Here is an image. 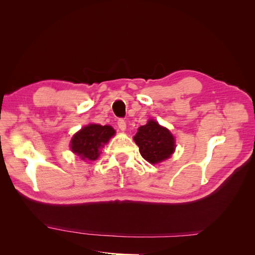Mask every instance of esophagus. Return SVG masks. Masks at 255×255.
<instances>
[{
  "label": "esophagus",
  "instance_id": "34e87169",
  "mask_svg": "<svg viewBox=\"0 0 255 255\" xmlns=\"http://www.w3.org/2000/svg\"><path fill=\"white\" fill-rule=\"evenodd\" d=\"M118 128L121 129V130H126L127 129V122L123 120V119H119L118 120Z\"/></svg>",
  "mask_w": 255,
  "mask_h": 255
}]
</instances>
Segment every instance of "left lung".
<instances>
[{"mask_svg":"<svg viewBox=\"0 0 255 255\" xmlns=\"http://www.w3.org/2000/svg\"><path fill=\"white\" fill-rule=\"evenodd\" d=\"M134 140L139 146L141 156L153 165L169 158L175 150V140L170 130L152 119L138 128Z\"/></svg>","mask_w":255,"mask_h":255,"instance_id":"left-lung-1","label":"left lung"}]
</instances>
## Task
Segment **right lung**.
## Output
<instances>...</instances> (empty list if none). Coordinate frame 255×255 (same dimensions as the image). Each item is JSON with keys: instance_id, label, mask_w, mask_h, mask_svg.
<instances>
[{"instance_id": "right-lung-1", "label": "right lung", "mask_w": 255, "mask_h": 255, "mask_svg": "<svg viewBox=\"0 0 255 255\" xmlns=\"http://www.w3.org/2000/svg\"><path fill=\"white\" fill-rule=\"evenodd\" d=\"M111 126L88 125L75 133L71 139V150L83 160H96L100 155V149L109 142L115 135Z\"/></svg>"}]
</instances>
